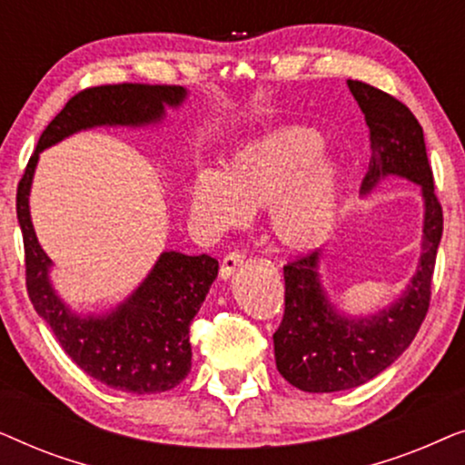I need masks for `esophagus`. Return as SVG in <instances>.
<instances>
[{"instance_id":"34e87169","label":"esophagus","mask_w":465,"mask_h":465,"mask_svg":"<svg viewBox=\"0 0 465 465\" xmlns=\"http://www.w3.org/2000/svg\"><path fill=\"white\" fill-rule=\"evenodd\" d=\"M243 260H245L243 253H239V252H231V253H228V256H226L224 260H222L220 277H222V279H231V275H234V271H237L239 266L243 264Z\"/></svg>"}]
</instances>
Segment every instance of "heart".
<instances>
[{"label": "heart", "instance_id": "1", "mask_svg": "<svg viewBox=\"0 0 465 465\" xmlns=\"http://www.w3.org/2000/svg\"><path fill=\"white\" fill-rule=\"evenodd\" d=\"M322 145L317 133L290 126L241 145L220 173L199 171L188 190L196 226L222 234L271 205L269 226L279 245L320 247L334 231L341 199V169L317 158Z\"/></svg>", "mask_w": 465, "mask_h": 465}]
</instances>
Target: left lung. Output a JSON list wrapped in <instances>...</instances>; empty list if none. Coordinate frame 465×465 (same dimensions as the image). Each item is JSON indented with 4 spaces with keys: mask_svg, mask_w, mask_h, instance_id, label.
<instances>
[{
    "mask_svg": "<svg viewBox=\"0 0 465 465\" xmlns=\"http://www.w3.org/2000/svg\"><path fill=\"white\" fill-rule=\"evenodd\" d=\"M371 129V163L361 194L381 180L404 177L421 188L423 237L415 275L402 296L372 315L351 317L330 302L320 279V252L283 266L285 313L272 334L277 371L290 385L330 393L364 385L402 355L421 328L430 307L431 275L442 239V207L425 152L423 129L396 97L366 82L347 80Z\"/></svg>",
    "mask_w": 465,
    "mask_h": 465,
    "instance_id": "8db88e82",
    "label": "left lung"
}]
</instances>
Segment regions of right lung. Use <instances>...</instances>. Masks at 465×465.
I'll return each instance as SVG.
<instances>
[{"instance_id": "add662e5", "label": "right lung", "mask_w": 465, "mask_h": 465, "mask_svg": "<svg viewBox=\"0 0 465 465\" xmlns=\"http://www.w3.org/2000/svg\"><path fill=\"white\" fill-rule=\"evenodd\" d=\"M182 86L105 84L86 88L67 101L42 133L16 190V218L25 243L27 292L37 315L48 323L65 353L86 374L114 390L161 393L173 390L193 366L190 323L199 313L218 260L201 253L163 252L148 277L129 298L105 313L78 315L50 282L53 260L42 250L31 224L29 193L40 152L78 131L94 126H148L167 107L186 99Z\"/></svg>"}]
</instances>
